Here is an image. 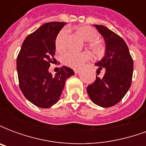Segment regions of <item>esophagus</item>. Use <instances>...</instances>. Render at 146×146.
Wrapping results in <instances>:
<instances>
[{"instance_id": "34e87169", "label": "esophagus", "mask_w": 146, "mask_h": 146, "mask_svg": "<svg viewBox=\"0 0 146 146\" xmlns=\"http://www.w3.org/2000/svg\"><path fill=\"white\" fill-rule=\"evenodd\" d=\"M73 71H74V73H78L80 71V69H78V68H75V69H73Z\"/></svg>"}]
</instances>
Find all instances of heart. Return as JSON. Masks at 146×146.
I'll return each instance as SVG.
<instances>
[{
    "label": "heart",
    "instance_id": "heart-1",
    "mask_svg": "<svg viewBox=\"0 0 146 146\" xmlns=\"http://www.w3.org/2000/svg\"><path fill=\"white\" fill-rule=\"evenodd\" d=\"M76 33L84 40L89 49L92 51L95 57H101L106 52V45L102 41L98 40V31L94 27L88 25H81L76 27ZM68 35V30L64 28L58 32L55 37L54 45L58 51H62L66 48V40ZM91 58V54L88 51L80 53L67 51L62 55V62L67 66L76 68L82 66L83 63Z\"/></svg>",
    "mask_w": 146,
    "mask_h": 146
}]
</instances>
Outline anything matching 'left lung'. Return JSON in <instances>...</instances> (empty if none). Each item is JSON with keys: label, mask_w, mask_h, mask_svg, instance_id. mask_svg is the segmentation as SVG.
Returning <instances> with one entry per match:
<instances>
[{"label": "left lung", "mask_w": 146, "mask_h": 146, "mask_svg": "<svg viewBox=\"0 0 146 146\" xmlns=\"http://www.w3.org/2000/svg\"><path fill=\"white\" fill-rule=\"evenodd\" d=\"M106 43V54L96 63L99 75L104 70V76L88 86L87 92L95 104L108 108L122 100L131 87L134 62L128 47L118 34L101 25H95Z\"/></svg>", "instance_id": "obj_1"}]
</instances>
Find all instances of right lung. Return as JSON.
<instances>
[{
  "label": "right lung",
  "instance_id": "obj_1",
  "mask_svg": "<svg viewBox=\"0 0 146 146\" xmlns=\"http://www.w3.org/2000/svg\"><path fill=\"white\" fill-rule=\"evenodd\" d=\"M66 24L51 22L30 33L24 40L17 56L19 84L24 96L33 105L49 108L59 99L66 80L74 75L73 70L62 66L55 76L48 72L55 60L54 40Z\"/></svg>",
  "mask_w": 146,
  "mask_h": 146
}]
</instances>
